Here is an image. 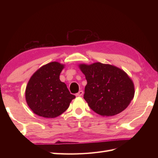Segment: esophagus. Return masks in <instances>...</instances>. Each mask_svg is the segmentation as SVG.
I'll use <instances>...</instances> for the list:
<instances>
[{
	"label": "esophagus",
	"mask_w": 158,
	"mask_h": 158,
	"mask_svg": "<svg viewBox=\"0 0 158 158\" xmlns=\"http://www.w3.org/2000/svg\"><path fill=\"white\" fill-rule=\"evenodd\" d=\"M83 92L82 91V90H80L78 93L76 94V96H83Z\"/></svg>",
	"instance_id": "esophagus-1"
}]
</instances>
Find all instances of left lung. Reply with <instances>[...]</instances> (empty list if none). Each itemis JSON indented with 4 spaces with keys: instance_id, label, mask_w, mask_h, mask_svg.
<instances>
[{
    "instance_id": "1",
    "label": "left lung",
    "mask_w": 158,
    "mask_h": 158,
    "mask_svg": "<svg viewBox=\"0 0 158 158\" xmlns=\"http://www.w3.org/2000/svg\"><path fill=\"white\" fill-rule=\"evenodd\" d=\"M87 80L84 98L94 111L113 116L125 110L135 96V85L127 74L113 65L95 62L81 64Z\"/></svg>"
}]
</instances>
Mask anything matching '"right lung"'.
Listing matches in <instances>:
<instances>
[{"mask_svg":"<svg viewBox=\"0 0 158 158\" xmlns=\"http://www.w3.org/2000/svg\"><path fill=\"white\" fill-rule=\"evenodd\" d=\"M64 65L52 62L33 74L26 85L25 96L33 113L45 118H55L69 108L75 98L69 91L60 75Z\"/></svg>","mask_w":158,"mask_h":158,"instance_id":"add662e5","label":"right lung"}]
</instances>
